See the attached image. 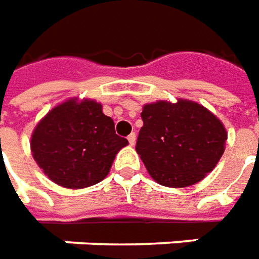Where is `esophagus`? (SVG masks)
Masks as SVG:
<instances>
[{"mask_svg": "<svg viewBox=\"0 0 259 259\" xmlns=\"http://www.w3.org/2000/svg\"><path fill=\"white\" fill-rule=\"evenodd\" d=\"M135 141H137V135L135 134H130L128 135V142H130V145H135Z\"/></svg>", "mask_w": 259, "mask_h": 259, "instance_id": "obj_1", "label": "esophagus"}]
</instances>
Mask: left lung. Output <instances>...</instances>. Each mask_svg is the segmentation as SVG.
<instances>
[{"label":"left lung","instance_id":"left-lung-1","mask_svg":"<svg viewBox=\"0 0 259 259\" xmlns=\"http://www.w3.org/2000/svg\"><path fill=\"white\" fill-rule=\"evenodd\" d=\"M141 117L144 125L135 149L148 174L162 186L199 183L224 153L226 126L196 101L158 100L142 107Z\"/></svg>","mask_w":259,"mask_h":259}]
</instances>
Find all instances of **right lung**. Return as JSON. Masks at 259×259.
Masks as SVG:
<instances>
[{"mask_svg": "<svg viewBox=\"0 0 259 259\" xmlns=\"http://www.w3.org/2000/svg\"><path fill=\"white\" fill-rule=\"evenodd\" d=\"M128 145L96 100L73 97L53 107L35 126L31 152L53 183L84 189L106 178L115 155Z\"/></svg>", "mask_w": 259, "mask_h": 259, "instance_id": "obj_1", "label": "right lung"}]
</instances>
